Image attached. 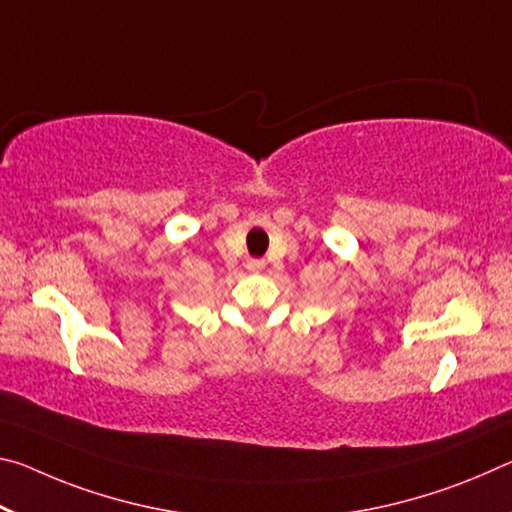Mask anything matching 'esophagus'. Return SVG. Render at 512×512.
Returning <instances> with one entry per match:
<instances>
[{
    "label": "esophagus",
    "instance_id": "1",
    "mask_svg": "<svg viewBox=\"0 0 512 512\" xmlns=\"http://www.w3.org/2000/svg\"><path fill=\"white\" fill-rule=\"evenodd\" d=\"M264 266H266L264 259H248V262H246V269H248L250 273H259V271H264Z\"/></svg>",
    "mask_w": 512,
    "mask_h": 512
}]
</instances>
